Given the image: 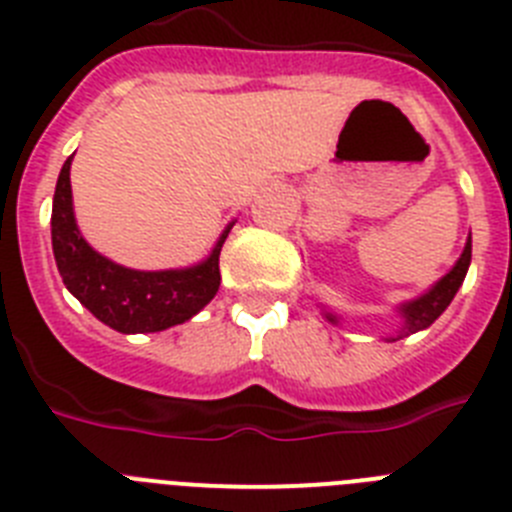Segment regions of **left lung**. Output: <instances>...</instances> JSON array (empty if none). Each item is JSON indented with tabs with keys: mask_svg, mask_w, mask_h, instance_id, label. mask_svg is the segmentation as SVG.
I'll list each match as a JSON object with an SVG mask.
<instances>
[{
	"mask_svg": "<svg viewBox=\"0 0 512 512\" xmlns=\"http://www.w3.org/2000/svg\"><path fill=\"white\" fill-rule=\"evenodd\" d=\"M469 261H472V238H469L464 251H461L459 261H456L454 269H451L446 277L438 279V282L425 292V295L400 305V315L402 320H405V325H402L400 336L397 338L410 336V333H418V330L428 328V325H431L433 320H436L438 315L451 305L454 295L459 292L461 282H464V277H467ZM325 318H328L330 323H338L336 312H325ZM397 338H392V341H397Z\"/></svg>",
	"mask_w": 512,
	"mask_h": 512,
	"instance_id": "obj_1",
	"label": "left lung"
}]
</instances>
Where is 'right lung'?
Returning a JSON list of instances; mask_svg holds the SVG:
<instances>
[{"label": "right lung", "instance_id": "1", "mask_svg": "<svg viewBox=\"0 0 512 512\" xmlns=\"http://www.w3.org/2000/svg\"><path fill=\"white\" fill-rule=\"evenodd\" d=\"M71 158L58 174L51 215L53 256L66 289L94 318L120 333H158L197 315L220 287V251L233 223L210 256L189 269L138 271L115 264L94 251L76 228Z\"/></svg>", "mask_w": 512, "mask_h": 512}]
</instances>
